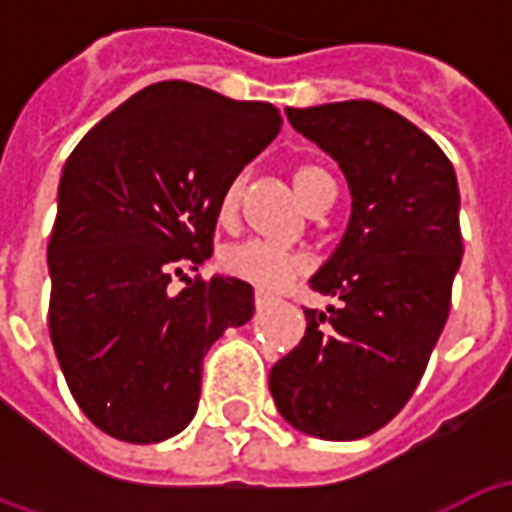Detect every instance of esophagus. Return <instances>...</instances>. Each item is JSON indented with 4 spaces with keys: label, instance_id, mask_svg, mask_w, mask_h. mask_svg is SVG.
<instances>
[{
    "label": "esophagus",
    "instance_id": "obj_1",
    "mask_svg": "<svg viewBox=\"0 0 512 512\" xmlns=\"http://www.w3.org/2000/svg\"><path fill=\"white\" fill-rule=\"evenodd\" d=\"M271 301H274V299H271L268 293H263V290H257V293H255V307H257V310H266Z\"/></svg>",
    "mask_w": 512,
    "mask_h": 512
}]
</instances>
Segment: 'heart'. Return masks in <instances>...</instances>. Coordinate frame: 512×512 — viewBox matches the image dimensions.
Segmentation results:
<instances>
[{
	"label": "heart",
	"instance_id": "obj_1",
	"mask_svg": "<svg viewBox=\"0 0 512 512\" xmlns=\"http://www.w3.org/2000/svg\"><path fill=\"white\" fill-rule=\"evenodd\" d=\"M293 183H296V191L307 205H312V200L321 191L334 186L332 178L315 164L296 167ZM241 194H244V178H233L227 183V189L222 191V200H219V219L222 222L233 219L235 211H238V202H241ZM219 266H222L224 274L241 279V282H249L255 288L277 290L288 279L304 271V257L296 255V252H288L282 246L268 244V241L246 238V241H235V244L224 246L219 252Z\"/></svg>",
	"mask_w": 512,
	"mask_h": 512
}]
</instances>
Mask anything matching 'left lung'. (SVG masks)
<instances>
[{
    "mask_svg": "<svg viewBox=\"0 0 512 512\" xmlns=\"http://www.w3.org/2000/svg\"><path fill=\"white\" fill-rule=\"evenodd\" d=\"M340 164L351 219L310 285L301 343L271 367L279 414L307 436L354 441L406 406L450 315L461 268L458 180L425 131L376 101L285 109Z\"/></svg>",
    "mask_w": 512,
    "mask_h": 512,
    "instance_id": "left-lung-1",
    "label": "left lung"
}]
</instances>
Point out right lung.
Masks as SVG:
<instances>
[{"label": "right lung", "mask_w": 512, "mask_h": 512, "mask_svg": "<svg viewBox=\"0 0 512 512\" xmlns=\"http://www.w3.org/2000/svg\"><path fill=\"white\" fill-rule=\"evenodd\" d=\"M266 101L158 82L87 131L65 161L49 241V332L95 428L172 439L197 414L202 356L255 312L249 282H168L213 255L227 183L279 134ZM186 278V274H184Z\"/></svg>", "instance_id": "add662e5"}]
</instances>
